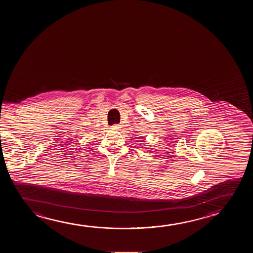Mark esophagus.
<instances>
[{"label":"esophagus","mask_w":253,"mask_h":253,"mask_svg":"<svg viewBox=\"0 0 253 253\" xmlns=\"http://www.w3.org/2000/svg\"><path fill=\"white\" fill-rule=\"evenodd\" d=\"M121 128V126H120V125H114L113 126H112V128H113V129H116V130H119V128Z\"/></svg>","instance_id":"1"}]
</instances>
